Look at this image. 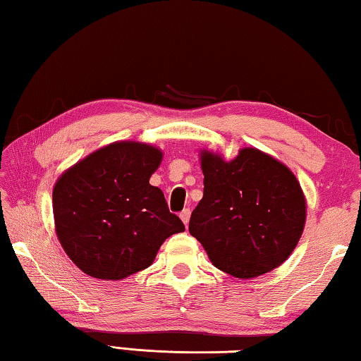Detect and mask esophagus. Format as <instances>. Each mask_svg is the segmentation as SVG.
<instances>
[{
    "instance_id": "obj_1",
    "label": "esophagus",
    "mask_w": 361,
    "mask_h": 361,
    "mask_svg": "<svg viewBox=\"0 0 361 361\" xmlns=\"http://www.w3.org/2000/svg\"><path fill=\"white\" fill-rule=\"evenodd\" d=\"M180 218H181V221L185 223V226H188V223H189V218H191V210H189V209L183 210V212L180 213Z\"/></svg>"
}]
</instances>
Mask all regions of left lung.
Here are the masks:
<instances>
[{"instance_id": "8db88e82", "label": "left lung", "mask_w": 361, "mask_h": 361, "mask_svg": "<svg viewBox=\"0 0 361 361\" xmlns=\"http://www.w3.org/2000/svg\"><path fill=\"white\" fill-rule=\"evenodd\" d=\"M204 197L189 232L223 272L253 279L288 258L301 239L305 197L295 173L256 148L232 161L200 152Z\"/></svg>"}]
</instances>
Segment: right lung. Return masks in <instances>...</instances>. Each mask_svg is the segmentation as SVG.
<instances>
[{
    "label": "right lung",
    "instance_id": "1",
    "mask_svg": "<svg viewBox=\"0 0 361 361\" xmlns=\"http://www.w3.org/2000/svg\"><path fill=\"white\" fill-rule=\"evenodd\" d=\"M162 151L116 142L60 175L52 191L65 253L90 277L121 280L149 267L167 237L185 231L164 192L149 185Z\"/></svg>",
    "mask_w": 361,
    "mask_h": 361
}]
</instances>
